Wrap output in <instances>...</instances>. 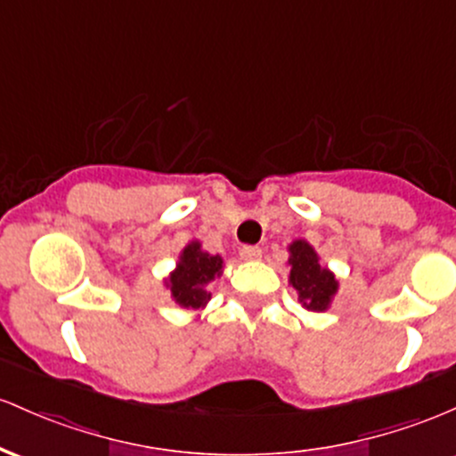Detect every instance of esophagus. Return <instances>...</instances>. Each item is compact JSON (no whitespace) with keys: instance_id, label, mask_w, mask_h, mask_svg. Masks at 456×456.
<instances>
[{"instance_id":"34e87169","label":"esophagus","mask_w":456,"mask_h":456,"mask_svg":"<svg viewBox=\"0 0 456 456\" xmlns=\"http://www.w3.org/2000/svg\"><path fill=\"white\" fill-rule=\"evenodd\" d=\"M240 257L253 262V259L262 257V248H259V247H242V248H240Z\"/></svg>"}]
</instances>
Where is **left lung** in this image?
<instances>
[{
	"label": "left lung",
	"mask_w": 456,
	"mask_h": 456,
	"mask_svg": "<svg viewBox=\"0 0 456 456\" xmlns=\"http://www.w3.org/2000/svg\"><path fill=\"white\" fill-rule=\"evenodd\" d=\"M288 251L289 285L297 289L298 301L309 312H327L339 285L335 274L320 266L318 253L305 240H294Z\"/></svg>",
	"instance_id": "obj_1"
}]
</instances>
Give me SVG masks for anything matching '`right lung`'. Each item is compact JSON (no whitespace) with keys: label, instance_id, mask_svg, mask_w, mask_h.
<instances>
[{"label":"right lung","instance_id":"1","mask_svg":"<svg viewBox=\"0 0 456 456\" xmlns=\"http://www.w3.org/2000/svg\"><path fill=\"white\" fill-rule=\"evenodd\" d=\"M223 274V257L203 251L201 242L192 240L182 255L177 268L167 279V288L171 289L175 303L183 309H201L212 294L205 285Z\"/></svg>","mask_w":456,"mask_h":456}]
</instances>
